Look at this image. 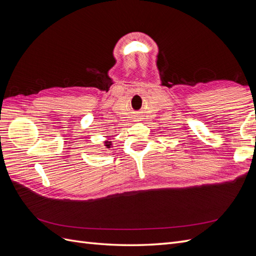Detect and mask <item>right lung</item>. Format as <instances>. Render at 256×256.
Here are the masks:
<instances>
[{"label": "right lung", "instance_id": "add662e5", "mask_svg": "<svg viewBox=\"0 0 256 256\" xmlns=\"http://www.w3.org/2000/svg\"><path fill=\"white\" fill-rule=\"evenodd\" d=\"M104 146H106V148H111V146H112V142H110L109 140L104 141Z\"/></svg>", "mask_w": 256, "mask_h": 256}]
</instances>
